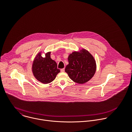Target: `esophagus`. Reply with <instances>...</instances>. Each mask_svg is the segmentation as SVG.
<instances>
[{
	"label": "esophagus",
	"mask_w": 132,
	"mask_h": 132,
	"mask_svg": "<svg viewBox=\"0 0 132 132\" xmlns=\"http://www.w3.org/2000/svg\"><path fill=\"white\" fill-rule=\"evenodd\" d=\"M60 71H61V72H64V68L61 69V70H60Z\"/></svg>",
	"instance_id": "esophagus-1"
}]
</instances>
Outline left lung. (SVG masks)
Instances as JSON below:
<instances>
[{"label": "left lung", "mask_w": 132, "mask_h": 132, "mask_svg": "<svg viewBox=\"0 0 132 132\" xmlns=\"http://www.w3.org/2000/svg\"><path fill=\"white\" fill-rule=\"evenodd\" d=\"M68 61L65 72L76 83L84 84L94 76L96 68L95 60L87 50L82 49L80 52H73L69 55Z\"/></svg>", "instance_id": "8db88e82"}]
</instances>
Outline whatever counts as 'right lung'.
<instances>
[{"label": "right lung", "mask_w": 132, "mask_h": 132, "mask_svg": "<svg viewBox=\"0 0 132 132\" xmlns=\"http://www.w3.org/2000/svg\"><path fill=\"white\" fill-rule=\"evenodd\" d=\"M50 52L47 53L43 57L41 52H39L35 57L32 71L35 77L43 84H48L52 82L60 72L57 69L56 62L50 57Z\"/></svg>", "instance_id": "right-lung-1"}]
</instances>
